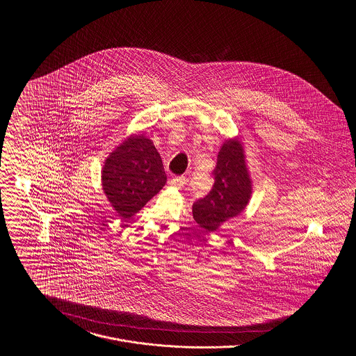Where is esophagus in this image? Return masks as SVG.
<instances>
[{"label": "esophagus", "mask_w": 356, "mask_h": 356, "mask_svg": "<svg viewBox=\"0 0 356 356\" xmlns=\"http://www.w3.org/2000/svg\"><path fill=\"white\" fill-rule=\"evenodd\" d=\"M186 184V179L184 176H177L170 180V186L175 188H183Z\"/></svg>", "instance_id": "1"}]
</instances>
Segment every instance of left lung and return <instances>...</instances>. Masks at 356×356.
Returning a JSON list of instances; mask_svg holds the SVG:
<instances>
[{
    "label": "left lung",
    "instance_id": "8db88e82",
    "mask_svg": "<svg viewBox=\"0 0 356 356\" xmlns=\"http://www.w3.org/2000/svg\"><path fill=\"white\" fill-rule=\"evenodd\" d=\"M213 175L215 184L209 193L192 205L193 219L207 232H216L222 224L238 216L252 195L245 152L237 137L222 143Z\"/></svg>",
    "mask_w": 356,
    "mask_h": 356
}]
</instances>
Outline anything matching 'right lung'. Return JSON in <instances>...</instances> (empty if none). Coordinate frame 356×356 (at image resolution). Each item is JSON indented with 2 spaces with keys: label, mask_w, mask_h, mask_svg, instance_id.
<instances>
[{
  "label": "right lung",
  "mask_w": 356,
  "mask_h": 356,
  "mask_svg": "<svg viewBox=\"0 0 356 356\" xmlns=\"http://www.w3.org/2000/svg\"><path fill=\"white\" fill-rule=\"evenodd\" d=\"M165 183L163 160L147 136H128L102 165L104 193L122 219L136 215Z\"/></svg>",
  "instance_id": "add662e5"
}]
</instances>
